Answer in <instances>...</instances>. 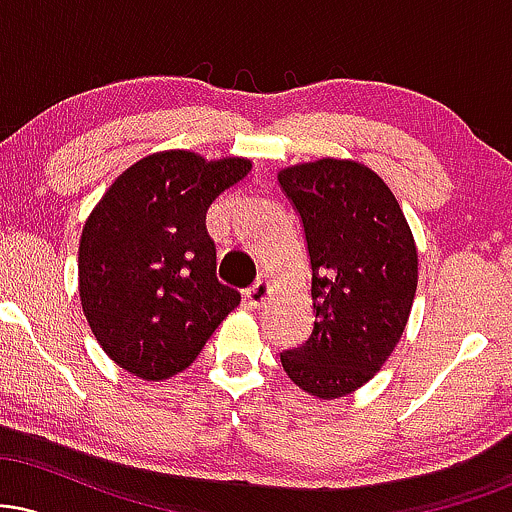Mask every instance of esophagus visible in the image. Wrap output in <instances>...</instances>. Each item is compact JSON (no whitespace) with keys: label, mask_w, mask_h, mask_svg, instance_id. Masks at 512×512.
<instances>
[{"label":"esophagus","mask_w":512,"mask_h":512,"mask_svg":"<svg viewBox=\"0 0 512 512\" xmlns=\"http://www.w3.org/2000/svg\"><path fill=\"white\" fill-rule=\"evenodd\" d=\"M269 296H272V284H269L267 279H260L245 291V303H248L250 308H262V305L269 301Z\"/></svg>","instance_id":"obj_1"}]
</instances>
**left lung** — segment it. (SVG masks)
Returning a JSON list of instances; mask_svg holds the SVG:
<instances>
[{
    "label": "left lung",
    "mask_w": 512,
    "mask_h": 512,
    "mask_svg": "<svg viewBox=\"0 0 512 512\" xmlns=\"http://www.w3.org/2000/svg\"><path fill=\"white\" fill-rule=\"evenodd\" d=\"M301 214L313 267V334L281 354L308 395L339 399L385 366L407 327L419 252L404 211L375 170L351 158H317L279 170Z\"/></svg>",
    "instance_id": "8db88e82"
}]
</instances>
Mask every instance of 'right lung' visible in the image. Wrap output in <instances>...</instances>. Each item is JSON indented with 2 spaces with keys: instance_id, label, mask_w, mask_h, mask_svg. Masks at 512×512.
<instances>
[{
  "instance_id": "obj_1",
  "label": "right lung",
  "mask_w": 512,
  "mask_h": 512,
  "mask_svg": "<svg viewBox=\"0 0 512 512\" xmlns=\"http://www.w3.org/2000/svg\"><path fill=\"white\" fill-rule=\"evenodd\" d=\"M252 170L168 149L117 175L79 240V296L93 337L127 373L168 380L190 368L240 293L216 279L207 211Z\"/></svg>"
}]
</instances>
